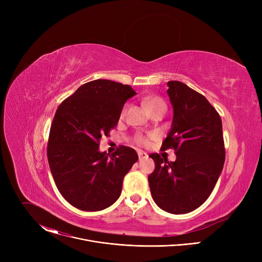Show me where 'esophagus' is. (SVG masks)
<instances>
[{
    "mask_svg": "<svg viewBox=\"0 0 262 262\" xmlns=\"http://www.w3.org/2000/svg\"><path fill=\"white\" fill-rule=\"evenodd\" d=\"M138 155H139V160H140V161L146 160V159L148 158V155H147L146 152H144V151H139Z\"/></svg>",
    "mask_w": 262,
    "mask_h": 262,
    "instance_id": "34e87169",
    "label": "esophagus"
}]
</instances>
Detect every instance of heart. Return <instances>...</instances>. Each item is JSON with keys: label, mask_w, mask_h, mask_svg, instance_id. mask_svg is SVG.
I'll return each mask as SVG.
<instances>
[{"label": "heart", "mask_w": 262, "mask_h": 262, "mask_svg": "<svg viewBox=\"0 0 262 262\" xmlns=\"http://www.w3.org/2000/svg\"><path fill=\"white\" fill-rule=\"evenodd\" d=\"M143 102H144L145 107H146L148 111H151V110L157 108V107H160V106H165V107H166V104H165L164 100L161 99L160 97H156V96L146 97V98H144ZM125 110H126V105H125V106L123 107V110H122V115L125 113ZM136 141H137L139 144H141V145H145V144L148 143V140H147L145 137H143V136H138L137 139H136Z\"/></svg>", "instance_id": "obj_1"}]
</instances>
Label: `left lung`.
Returning a JSON list of instances; mask_svg holds the SVG:
<instances>
[{"mask_svg":"<svg viewBox=\"0 0 262 262\" xmlns=\"http://www.w3.org/2000/svg\"><path fill=\"white\" fill-rule=\"evenodd\" d=\"M167 85L173 120L162 150L173 148L176 161L149 156L156 169L148 181L160 208L182 214L198 208L211 194L225 162V147L221 117L209 101L181 82Z\"/></svg>","mask_w":262,"mask_h":262,"instance_id":"left-lung-1","label":"left lung"}]
</instances>
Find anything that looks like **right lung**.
Listing matches in <instances>:
<instances>
[{"instance_id":"right-lung-1","label":"right lung","mask_w":262,"mask_h":262,"mask_svg":"<svg viewBox=\"0 0 262 262\" xmlns=\"http://www.w3.org/2000/svg\"><path fill=\"white\" fill-rule=\"evenodd\" d=\"M136 94L128 85L95 80L58 106L48 160L60 194L74 207L98 211L120 197L123 178L139 157L122 145L112 155L100 152L99 140L117 125L125 101Z\"/></svg>"}]
</instances>
